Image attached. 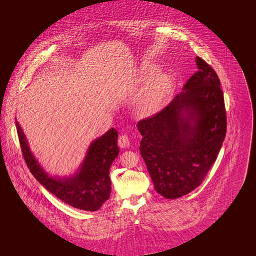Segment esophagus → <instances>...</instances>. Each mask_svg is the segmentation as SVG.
Segmentation results:
<instances>
[{
  "label": "esophagus",
  "instance_id": "obj_1",
  "mask_svg": "<svg viewBox=\"0 0 256 256\" xmlns=\"http://www.w3.org/2000/svg\"><path fill=\"white\" fill-rule=\"evenodd\" d=\"M130 144V139L128 135H121L118 139V145L121 148H128Z\"/></svg>",
  "mask_w": 256,
  "mask_h": 256
}]
</instances>
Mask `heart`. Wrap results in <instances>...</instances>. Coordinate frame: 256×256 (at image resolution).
<instances>
[{
  "instance_id": "obj_1",
  "label": "heart",
  "mask_w": 256,
  "mask_h": 256,
  "mask_svg": "<svg viewBox=\"0 0 256 256\" xmlns=\"http://www.w3.org/2000/svg\"><path fill=\"white\" fill-rule=\"evenodd\" d=\"M154 74V68L144 70L143 76L148 80ZM173 91V80L168 74H158L154 80L152 87L142 102V110L147 115L158 113L167 102Z\"/></svg>"
}]
</instances>
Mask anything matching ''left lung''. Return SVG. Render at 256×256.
<instances>
[{
  "label": "left lung",
  "instance_id": "8db88e82",
  "mask_svg": "<svg viewBox=\"0 0 256 256\" xmlns=\"http://www.w3.org/2000/svg\"><path fill=\"white\" fill-rule=\"evenodd\" d=\"M198 72L163 110L140 120V152L156 191L168 199L190 193L204 182L226 135L220 80L196 57Z\"/></svg>",
  "mask_w": 256,
  "mask_h": 256
}]
</instances>
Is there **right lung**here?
I'll return each instance as SVG.
<instances>
[{"instance_id": "1", "label": "right lung", "mask_w": 256, "mask_h": 256, "mask_svg": "<svg viewBox=\"0 0 256 256\" xmlns=\"http://www.w3.org/2000/svg\"><path fill=\"white\" fill-rule=\"evenodd\" d=\"M16 130L24 162L33 176L46 189L63 202L74 208L96 212L110 197L111 180L109 170L119 154L117 145L118 132L108 130L104 136L94 141L80 172L74 176L58 180L50 178L31 154L24 132L16 121Z\"/></svg>"}]
</instances>
